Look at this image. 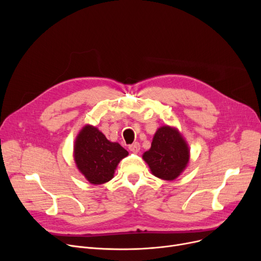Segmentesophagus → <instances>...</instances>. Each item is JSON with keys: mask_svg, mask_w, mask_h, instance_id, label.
<instances>
[{"mask_svg": "<svg viewBox=\"0 0 261 261\" xmlns=\"http://www.w3.org/2000/svg\"><path fill=\"white\" fill-rule=\"evenodd\" d=\"M129 150L133 153H138V152H140V150H141V145L139 143H134V144L129 146Z\"/></svg>", "mask_w": 261, "mask_h": 261, "instance_id": "34e87169", "label": "esophagus"}]
</instances>
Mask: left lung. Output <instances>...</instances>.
Masks as SVG:
<instances>
[{"label": "left lung", "mask_w": 261, "mask_h": 261, "mask_svg": "<svg viewBox=\"0 0 261 261\" xmlns=\"http://www.w3.org/2000/svg\"><path fill=\"white\" fill-rule=\"evenodd\" d=\"M143 159L154 176L173 181L188 166L190 149L179 130L165 125L156 130L151 147L144 152Z\"/></svg>", "instance_id": "1"}]
</instances>
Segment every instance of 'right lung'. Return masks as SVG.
I'll return each instance as SVG.
<instances>
[{
	"mask_svg": "<svg viewBox=\"0 0 261 261\" xmlns=\"http://www.w3.org/2000/svg\"><path fill=\"white\" fill-rule=\"evenodd\" d=\"M128 154L125 148L110 142L98 128L91 125L82 127L74 143L76 167L93 185L112 180L119 162Z\"/></svg>",
	"mask_w": 261,
	"mask_h": 261,
	"instance_id": "add662e5",
	"label": "right lung"
}]
</instances>
